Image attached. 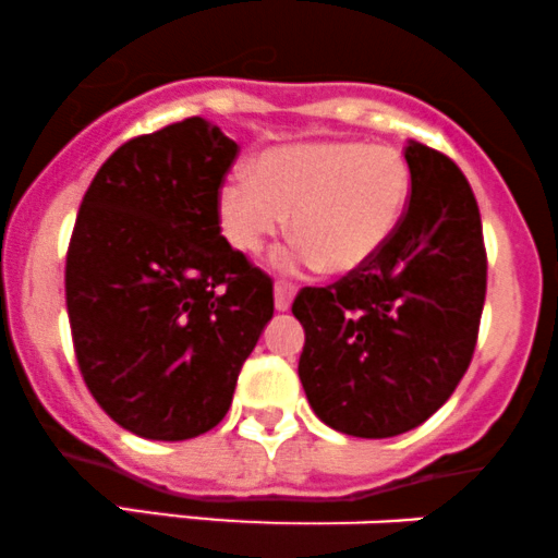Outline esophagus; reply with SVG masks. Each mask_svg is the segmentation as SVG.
<instances>
[{"label": "esophagus", "instance_id": "obj_1", "mask_svg": "<svg viewBox=\"0 0 558 558\" xmlns=\"http://www.w3.org/2000/svg\"><path fill=\"white\" fill-rule=\"evenodd\" d=\"M293 296H296V288L291 283H275V310L278 312L291 310Z\"/></svg>", "mask_w": 558, "mask_h": 558}]
</instances>
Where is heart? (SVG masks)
Returning <instances> with one entry per match:
<instances>
[{"mask_svg": "<svg viewBox=\"0 0 558 558\" xmlns=\"http://www.w3.org/2000/svg\"><path fill=\"white\" fill-rule=\"evenodd\" d=\"M407 198L409 170L396 149L306 141L265 151L254 162V178H226L217 191V220L235 252L257 254L293 215L299 241L278 265L343 275L377 257L399 228Z\"/></svg>", "mask_w": 558, "mask_h": 558, "instance_id": "b5f03b06", "label": "heart"}]
</instances>
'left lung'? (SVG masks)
Listing matches in <instances>:
<instances>
[{
	"mask_svg": "<svg viewBox=\"0 0 558 558\" xmlns=\"http://www.w3.org/2000/svg\"><path fill=\"white\" fill-rule=\"evenodd\" d=\"M412 194L399 228L367 265L301 288L299 377L332 430L393 438L438 412L477 343L488 259L464 172L430 146L403 149Z\"/></svg>",
	"mask_w": 558,
	"mask_h": 558,
	"instance_id": "8db88e82",
	"label": "left lung"
}]
</instances>
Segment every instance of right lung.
<instances>
[{
    "mask_svg": "<svg viewBox=\"0 0 558 558\" xmlns=\"http://www.w3.org/2000/svg\"><path fill=\"white\" fill-rule=\"evenodd\" d=\"M239 144L204 118L131 138L75 217L65 299L75 360L120 427L189 440L228 414L272 319V280L220 235Z\"/></svg>",
    "mask_w": 558,
    "mask_h": 558,
    "instance_id": "right-lung-1",
    "label": "right lung"
}]
</instances>
